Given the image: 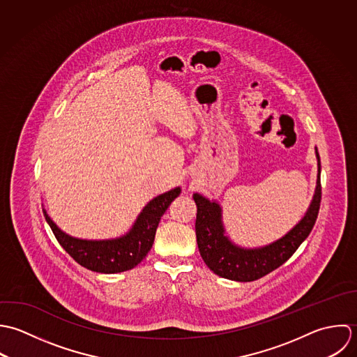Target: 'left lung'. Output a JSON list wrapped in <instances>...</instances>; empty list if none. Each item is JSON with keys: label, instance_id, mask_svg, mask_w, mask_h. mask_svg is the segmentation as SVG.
Listing matches in <instances>:
<instances>
[{"label": "left lung", "instance_id": "left-lung-1", "mask_svg": "<svg viewBox=\"0 0 357 357\" xmlns=\"http://www.w3.org/2000/svg\"><path fill=\"white\" fill-rule=\"evenodd\" d=\"M316 157V190L306 214L282 238L265 247L243 248L231 243L225 234L220 206L199 193L193 195L197 206L196 236L199 251L206 265L215 275L234 282H254L273 272L291 258V255L312 231L320 210L321 165L317 147Z\"/></svg>", "mask_w": 357, "mask_h": 357}]
</instances>
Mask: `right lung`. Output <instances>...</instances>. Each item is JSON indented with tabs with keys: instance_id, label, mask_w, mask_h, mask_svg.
<instances>
[{
	"instance_id": "add662e5",
	"label": "right lung",
	"mask_w": 357,
	"mask_h": 357,
	"mask_svg": "<svg viewBox=\"0 0 357 357\" xmlns=\"http://www.w3.org/2000/svg\"><path fill=\"white\" fill-rule=\"evenodd\" d=\"M181 195V188L154 197L138 215L132 229L119 238L82 240L62 231L44 211L56 240L81 266L98 273H120L135 268L150 251L161 216Z\"/></svg>"
}]
</instances>
